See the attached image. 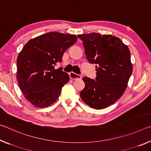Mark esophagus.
I'll list each match as a JSON object with an SVG mask.
<instances>
[{"label":"esophagus","instance_id":"obj_1","mask_svg":"<svg viewBox=\"0 0 151 151\" xmlns=\"http://www.w3.org/2000/svg\"><path fill=\"white\" fill-rule=\"evenodd\" d=\"M69 76H70V78L73 80H75V79H78V78H82V76L81 75H78V74H76L73 72H70L69 73Z\"/></svg>","mask_w":151,"mask_h":151}]
</instances>
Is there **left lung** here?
Returning a JSON list of instances; mask_svg holds the SVG:
<instances>
[{"instance_id": "1", "label": "left lung", "mask_w": 151, "mask_h": 151, "mask_svg": "<svg viewBox=\"0 0 151 151\" xmlns=\"http://www.w3.org/2000/svg\"><path fill=\"white\" fill-rule=\"evenodd\" d=\"M88 63L95 64V80L83 78L85 87L80 93L82 100L95 109L114 104L125 91L132 73L130 52L119 38L97 33L78 35Z\"/></svg>"}]
</instances>
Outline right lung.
Returning a JSON list of instances; mask_svg holds the SVG:
<instances>
[{"mask_svg": "<svg viewBox=\"0 0 151 151\" xmlns=\"http://www.w3.org/2000/svg\"><path fill=\"white\" fill-rule=\"evenodd\" d=\"M76 39L75 35L54 32L30 40L24 45L17 60V77L25 99L34 106L52 105L69 81L63 68L54 67L63 61L64 52Z\"/></svg>", "mask_w": 151, "mask_h": 151, "instance_id": "1", "label": "right lung"}]
</instances>
